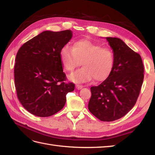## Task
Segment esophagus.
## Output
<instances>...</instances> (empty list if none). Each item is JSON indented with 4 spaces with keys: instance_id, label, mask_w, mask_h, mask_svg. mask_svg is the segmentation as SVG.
<instances>
[{
    "instance_id": "34e87169",
    "label": "esophagus",
    "mask_w": 155,
    "mask_h": 155,
    "mask_svg": "<svg viewBox=\"0 0 155 155\" xmlns=\"http://www.w3.org/2000/svg\"><path fill=\"white\" fill-rule=\"evenodd\" d=\"M76 87H77V88L78 90H80V89H81L83 87V85H80V84H77L76 85Z\"/></svg>"
}]
</instances>
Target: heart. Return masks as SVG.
I'll list each match as a JSON object with an SVG mask.
<instances>
[{"instance_id":"1","label":"heart","mask_w":155,"mask_h":155,"mask_svg":"<svg viewBox=\"0 0 155 155\" xmlns=\"http://www.w3.org/2000/svg\"><path fill=\"white\" fill-rule=\"evenodd\" d=\"M60 57L64 70L68 72L73 71L82 62L84 67L70 76L75 82L88 81L93 78L96 81H103L109 77L114 67V54L111 49L88 40L76 41L72 48L64 46Z\"/></svg>"}]
</instances>
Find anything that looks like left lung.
<instances>
[{"mask_svg":"<svg viewBox=\"0 0 155 155\" xmlns=\"http://www.w3.org/2000/svg\"><path fill=\"white\" fill-rule=\"evenodd\" d=\"M113 51L114 67L109 77L91 88L88 110L102 121H114L124 117L136 104L144 79L140 54L118 38L107 37Z\"/></svg>","mask_w":155,"mask_h":155,"instance_id":"left-lung-1","label":"left lung"}]
</instances>
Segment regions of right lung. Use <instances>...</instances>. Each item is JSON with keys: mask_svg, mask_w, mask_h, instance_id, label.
<instances>
[{"mask_svg": "<svg viewBox=\"0 0 155 155\" xmlns=\"http://www.w3.org/2000/svg\"><path fill=\"white\" fill-rule=\"evenodd\" d=\"M72 37L71 30L44 31L23 45L16 56L15 84L26 110L40 117H51L66 103L74 84L67 77L61 61V48Z\"/></svg>", "mask_w": 155, "mask_h": 155, "instance_id": "1", "label": "right lung"}]
</instances>
